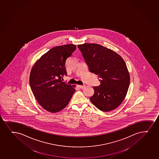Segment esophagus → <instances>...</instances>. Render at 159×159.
Listing matches in <instances>:
<instances>
[{
    "label": "esophagus",
    "instance_id": "34e87169",
    "mask_svg": "<svg viewBox=\"0 0 159 159\" xmlns=\"http://www.w3.org/2000/svg\"><path fill=\"white\" fill-rule=\"evenodd\" d=\"M85 85H79V87L81 88V89H84L85 87Z\"/></svg>",
    "mask_w": 159,
    "mask_h": 159
}]
</instances>
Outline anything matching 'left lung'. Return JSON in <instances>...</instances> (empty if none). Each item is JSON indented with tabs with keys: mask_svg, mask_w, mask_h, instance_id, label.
Instances as JSON below:
<instances>
[{
	"mask_svg": "<svg viewBox=\"0 0 159 159\" xmlns=\"http://www.w3.org/2000/svg\"><path fill=\"white\" fill-rule=\"evenodd\" d=\"M78 47L89 71L98 75L101 82L93 87L90 100L101 111L113 110L123 102L129 88L130 76L125 62L116 52L102 45L84 43Z\"/></svg>",
	"mask_w": 159,
	"mask_h": 159,
	"instance_id": "8db88e82",
	"label": "left lung"
}]
</instances>
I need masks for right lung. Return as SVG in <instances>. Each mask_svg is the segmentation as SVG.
<instances>
[{
  "label": "right lung",
  "instance_id": "add662e5",
  "mask_svg": "<svg viewBox=\"0 0 159 159\" xmlns=\"http://www.w3.org/2000/svg\"><path fill=\"white\" fill-rule=\"evenodd\" d=\"M76 46H60L51 49L38 60L30 75V85L34 97L45 110L56 113L65 108L75 91L63 82L67 75L66 60L72 54Z\"/></svg>",
  "mask_w": 159,
  "mask_h": 159
}]
</instances>
